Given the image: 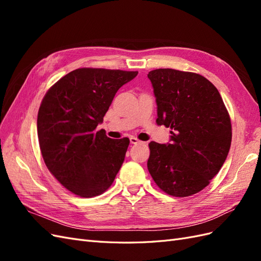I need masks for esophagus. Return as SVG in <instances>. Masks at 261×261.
Segmentation results:
<instances>
[{
	"label": "esophagus",
	"mask_w": 261,
	"mask_h": 261,
	"mask_svg": "<svg viewBox=\"0 0 261 261\" xmlns=\"http://www.w3.org/2000/svg\"><path fill=\"white\" fill-rule=\"evenodd\" d=\"M129 141H130V143L132 144H140L141 143V141L139 140V139H137L136 137H129Z\"/></svg>",
	"instance_id": "esophagus-1"
}]
</instances>
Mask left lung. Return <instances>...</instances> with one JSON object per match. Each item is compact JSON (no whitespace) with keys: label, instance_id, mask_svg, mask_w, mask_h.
Returning <instances> with one entry per match:
<instances>
[{"label":"left lung","instance_id":"8db88e82","mask_svg":"<svg viewBox=\"0 0 261 261\" xmlns=\"http://www.w3.org/2000/svg\"><path fill=\"white\" fill-rule=\"evenodd\" d=\"M148 78L156 124L172 129L170 144H149V173L164 193L192 196L222 168L232 141L230 115L218 89L199 74L158 68Z\"/></svg>","mask_w":261,"mask_h":261}]
</instances>
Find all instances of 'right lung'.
<instances>
[{
	"label": "right lung",
	"instance_id": "add662e5",
	"mask_svg": "<svg viewBox=\"0 0 261 261\" xmlns=\"http://www.w3.org/2000/svg\"><path fill=\"white\" fill-rule=\"evenodd\" d=\"M138 72L83 67L55 83L39 108L37 130L46 168L73 194L90 198L112 185L128 138L111 139L103 122L117 90Z\"/></svg>",
	"mask_w": 261,
	"mask_h": 261
}]
</instances>
